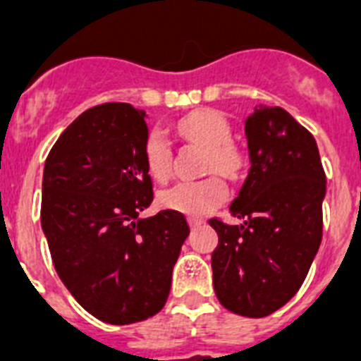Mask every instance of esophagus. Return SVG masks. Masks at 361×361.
Instances as JSON below:
<instances>
[{
    "mask_svg": "<svg viewBox=\"0 0 361 361\" xmlns=\"http://www.w3.org/2000/svg\"><path fill=\"white\" fill-rule=\"evenodd\" d=\"M189 225H191V228H198V226L204 225V219H200V217H189Z\"/></svg>",
    "mask_w": 361,
    "mask_h": 361,
    "instance_id": "34e87169",
    "label": "esophagus"
}]
</instances>
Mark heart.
I'll list each match as a JSON object with an SVG mask.
<instances>
[{"label":"heart","instance_id":"heart-1","mask_svg":"<svg viewBox=\"0 0 361 361\" xmlns=\"http://www.w3.org/2000/svg\"><path fill=\"white\" fill-rule=\"evenodd\" d=\"M178 130L185 140L206 147L204 170L236 176L243 164V155L232 144V129L226 118L215 110H195L178 121ZM144 161L153 180L164 181L172 169V147L163 133L153 130L144 146ZM228 197L225 181L209 176L200 181H180L161 192V204L185 215H202L225 202Z\"/></svg>","mask_w":361,"mask_h":361}]
</instances>
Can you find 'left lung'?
<instances>
[{
  "label": "left lung",
  "mask_w": 361,
  "mask_h": 361,
  "mask_svg": "<svg viewBox=\"0 0 361 361\" xmlns=\"http://www.w3.org/2000/svg\"><path fill=\"white\" fill-rule=\"evenodd\" d=\"M251 169L232 200L241 225L209 219L214 288L232 313L262 319L302 286L322 240L326 174L313 135L279 106L245 120Z\"/></svg>",
  "instance_id": "left-lung-1"
}]
</instances>
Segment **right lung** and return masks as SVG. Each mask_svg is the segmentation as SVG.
Instances as JSON below:
<instances>
[{"label": "right lung", "instance_id": "obj_1", "mask_svg": "<svg viewBox=\"0 0 361 361\" xmlns=\"http://www.w3.org/2000/svg\"><path fill=\"white\" fill-rule=\"evenodd\" d=\"M146 140L144 110L104 103L78 116L44 163L41 225L54 268L76 302L109 324L163 309L189 236L180 212L138 217L153 200Z\"/></svg>", "mask_w": 361, "mask_h": 361}]
</instances>
